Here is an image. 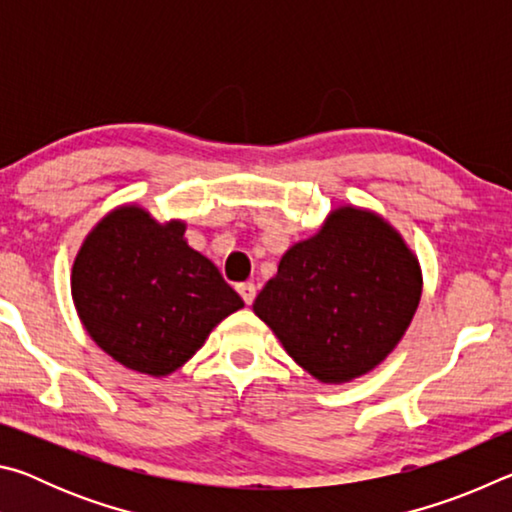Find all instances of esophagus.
<instances>
[{"mask_svg":"<svg viewBox=\"0 0 512 512\" xmlns=\"http://www.w3.org/2000/svg\"><path fill=\"white\" fill-rule=\"evenodd\" d=\"M237 291H239V296L244 298L246 305H253L255 293H257V289H255V284H253V282H241V284H237Z\"/></svg>","mask_w":512,"mask_h":512,"instance_id":"obj_1","label":"esophagus"}]
</instances>
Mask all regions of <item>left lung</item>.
Listing matches in <instances>:
<instances>
[{
	"label": "left lung",
	"mask_w": 512,
	"mask_h": 512,
	"mask_svg": "<svg viewBox=\"0 0 512 512\" xmlns=\"http://www.w3.org/2000/svg\"><path fill=\"white\" fill-rule=\"evenodd\" d=\"M420 296V262L400 232L375 212L341 205L282 255L253 311L311 377L345 384L395 350Z\"/></svg>",
	"instance_id": "1"
}]
</instances>
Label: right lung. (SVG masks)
I'll use <instances>...</instances> for the list:
<instances>
[{
    "mask_svg": "<svg viewBox=\"0 0 512 512\" xmlns=\"http://www.w3.org/2000/svg\"><path fill=\"white\" fill-rule=\"evenodd\" d=\"M180 219L155 221L119 205L94 225L72 266V300L85 332L128 370L167 377L244 307L219 268L185 239Z\"/></svg>",
    "mask_w": 512,
    "mask_h": 512,
    "instance_id": "obj_1",
    "label": "right lung"
}]
</instances>
